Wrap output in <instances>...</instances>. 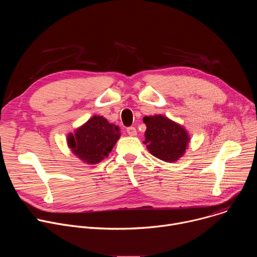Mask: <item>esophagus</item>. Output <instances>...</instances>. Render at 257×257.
<instances>
[{
  "instance_id": "obj_1",
  "label": "esophagus",
  "mask_w": 257,
  "mask_h": 257,
  "mask_svg": "<svg viewBox=\"0 0 257 257\" xmlns=\"http://www.w3.org/2000/svg\"><path fill=\"white\" fill-rule=\"evenodd\" d=\"M127 133H128V135H130V136H136V135H137V131H136V129H135L134 127H129V128H127Z\"/></svg>"
}]
</instances>
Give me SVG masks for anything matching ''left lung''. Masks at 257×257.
I'll return each mask as SVG.
<instances>
[{"mask_svg": "<svg viewBox=\"0 0 257 257\" xmlns=\"http://www.w3.org/2000/svg\"><path fill=\"white\" fill-rule=\"evenodd\" d=\"M146 126L143 143L156 158L175 163L185 155L190 136L184 126L164 115L143 117Z\"/></svg>", "mask_w": 257, "mask_h": 257, "instance_id": "1", "label": "left lung"}]
</instances>
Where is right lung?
Returning a JSON list of instances; mask_svg holds the SVG:
<instances>
[{"label":"right lung","mask_w":257,"mask_h":257,"mask_svg":"<svg viewBox=\"0 0 257 257\" xmlns=\"http://www.w3.org/2000/svg\"><path fill=\"white\" fill-rule=\"evenodd\" d=\"M121 136L119 128L102 116L94 115L84 124L67 135L71 152L81 162L96 165L108 157Z\"/></svg>","instance_id":"add662e5"}]
</instances>
